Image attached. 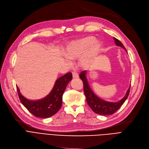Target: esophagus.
Listing matches in <instances>:
<instances>
[{
	"label": "esophagus",
	"mask_w": 149,
	"mask_h": 149,
	"mask_svg": "<svg viewBox=\"0 0 149 149\" xmlns=\"http://www.w3.org/2000/svg\"><path fill=\"white\" fill-rule=\"evenodd\" d=\"M72 76H73V78H77V77H79L78 74H77V73H76V72H73V73H72Z\"/></svg>",
	"instance_id": "1"
}]
</instances>
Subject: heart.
Wrapping results in <instances>:
<instances>
[{
	"label": "heart",
	"mask_w": 149,
	"mask_h": 149,
	"mask_svg": "<svg viewBox=\"0 0 149 149\" xmlns=\"http://www.w3.org/2000/svg\"><path fill=\"white\" fill-rule=\"evenodd\" d=\"M95 41L96 38L93 36H87L74 40L67 47L65 56L70 59L81 58V64L86 65L90 59L101 47L100 42Z\"/></svg>",
	"instance_id": "1"
}]
</instances>
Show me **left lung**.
Returning a JSON list of instances; mask_svg holds the SVG:
<instances>
[{"label":"left lung","instance_id":"1","mask_svg":"<svg viewBox=\"0 0 149 149\" xmlns=\"http://www.w3.org/2000/svg\"><path fill=\"white\" fill-rule=\"evenodd\" d=\"M114 39L115 44L117 46L122 47L127 52L125 48L121 42L116 38H114ZM86 74L87 71H83L80 73L79 77L83 81L84 94L86 95V101L88 105L90 106V107L95 113L101 115H110L113 114L121 107L122 105L124 103L127 97H128L130 93V86L129 89L127 90L125 95L122 100L115 102L106 101L101 100V98L97 96L94 93V92L92 91L87 81Z\"/></svg>","mask_w":149,"mask_h":149}]
</instances>
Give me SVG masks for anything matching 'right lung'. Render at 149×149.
<instances>
[{
  "mask_svg": "<svg viewBox=\"0 0 149 149\" xmlns=\"http://www.w3.org/2000/svg\"><path fill=\"white\" fill-rule=\"evenodd\" d=\"M72 79V74L68 73L56 81L52 91L45 97L38 100H30L20 93L16 86L20 102L32 115L36 117L47 118L55 115L61 109L62 95L66 87Z\"/></svg>",
  "mask_w": 149,
  "mask_h": 149,
  "instance_id": "1",
  "label": "right lung"
}]
</instances>
